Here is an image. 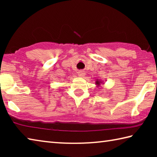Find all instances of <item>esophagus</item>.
Segmentation results:
<instances>
[{
	"label": "esophagus",
	"mask_w": 157,
	"mask_h": 157,
	"mask_svg": "<svg viewBox=\"0 0 157 157\" xmlns=\"http://www.w3.org/2000/svg\"><path fill=\"white\" fill-rule=\"evenodd\" d=\"M85 75H86V73H85L84 71H80L78 72V76L81 77V78H84Z\"/></svg>",
	"instance_id": "34e87169"
}]
</instances>
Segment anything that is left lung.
<instances>
[{
    "mask_svg": "<svg viewBox=\"0 0 157 157\" xmlns=\"http://www.w3.org/2000/svg\"><path fill=\"white\" fill-rule=\"evenodd\" d=\"M102 83H103V82L98 80V79H96V82H95V85H96L97 86H100V84Z\"/></svg>",
    "mask_w": 157,
    "mask_h": 157,
    "instance_id": "obj_1",
    "label": "left lung"
}]
</instances>
